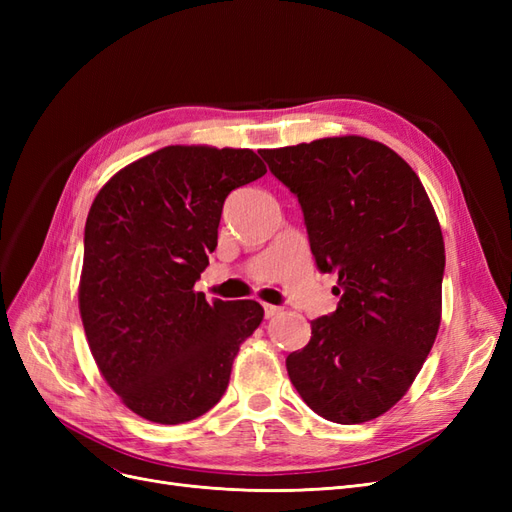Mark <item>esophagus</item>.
Segmentation results:
<instances>
[{"label": "esophagus", "instance_id": "obj_1", "mask_svg": "<svg viewBox=\"0 0 512 512\" xmlns=\"http://www.w3.org/2000/svg\"><path fill=\"white\" fill-rule=\"evenodd\" d=\"M262 307H265V316H267V318H275L277 314L282 312V307L271 305V303H262Z\"/></svg>", "mask_w": 512, "mask_h": 512}]
</instances>
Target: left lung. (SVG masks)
Listing matches in <instances>:
<instances>
[{"label":"left lung","mask_w":512,"mask_h":512,"mask_svg":"<svg viewBox=\"0 0 512 512\" xmlns=\"http://www.w3.org/2000/svg\"><path fill=\"white\" fill-rule=\"evenodd\" d=\"M297 194L316 265L337 273V309L286 369L305 404L339 425L367 423L408 393L442 318L444 239L410 164L363 136L262 149Z\"/></svg>","instance_id":"obj_1"}]
</instances>
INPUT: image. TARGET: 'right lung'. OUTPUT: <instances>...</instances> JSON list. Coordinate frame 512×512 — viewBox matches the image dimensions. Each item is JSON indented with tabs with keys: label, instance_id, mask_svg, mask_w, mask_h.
Wrapping results in <instances>:
<instances>
[{
	"label": "right lung",
	"instance_id": "right-lung-1",
	"mask_svg": "<svg viewBox=\"0 0 512 512\" xmlns=\"http://www.w3.org/2000/svg\"><path fill=\"white\" fill-rule=\"evenodd\" d=\"M267 173L252 149L170 145L104 183L85 224L79 309L106 384L134 414L179 425L222 399L265 316L207 303L194 284L218 245L226 196Z\"/></svg>",
	"mask_w": 512,
	"mask_h": 512
}]
</instances>
